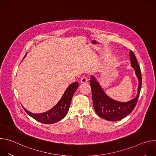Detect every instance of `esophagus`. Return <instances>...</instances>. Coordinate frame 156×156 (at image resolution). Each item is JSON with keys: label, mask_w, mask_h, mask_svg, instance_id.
<instances>
[{"label": "esophagus", "mask_w": 156, "mask_h": 156, "mask_svg": "<svg viewBox=\"0 0 156 156\" xmlns=\"http://www.w3.org/2000/svg\"><path fill=\"white\" fill-rule=\"evenodd\" d=\"M87 81V77L86 75H84L81 77V83H86Z\"/></svg>", "instance_id": "34e87169"}]
</instances>
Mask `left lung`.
<instances>
[{"instance_id":"1","label":"left lung","mask_w":156,"mask_h":156,"mask_svg":"<svg viewBox=\"0 0 156 156\" xmlns=\"http://www.w3.org/2000/svg\"><path fill=\"white\" fill-rule=\"evenodd\" d=\"M129 56L131 65L135 69L139 81L138 94L134 99L126 102L116 101L109 98L104 93L94 76H91L90 80L95 112L100 117L106 120L115 122L122 120L132 112L137 104L141 89L142 77L138 61L132 51L129 52Z\"/></svg>"}]
</instances>
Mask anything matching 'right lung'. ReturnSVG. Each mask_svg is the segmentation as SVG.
Here are the masks:
<instances>
[{
    "instance_id": "add662e5",
    "label": "right lung",
    "mask_w": 156,
    "mask_h": 156,
    "mask_svg": "<svg viewBox=\"0 0 156 156\" xmlns=\"http://www.w3.org/2000/svg\"><path fill=\"white\" fill-rule=\"evenodd\" d=\"M26 55H25V57ZM78 87V83L75 82L71 84L65 90L59 102L51 109L46 112L39 114H33L28 111L23 107L25 112L36 120L44 124H52L56 123L63 119L68 111L71 104L73 94Z\"/></svg>"
}]
</instances>
